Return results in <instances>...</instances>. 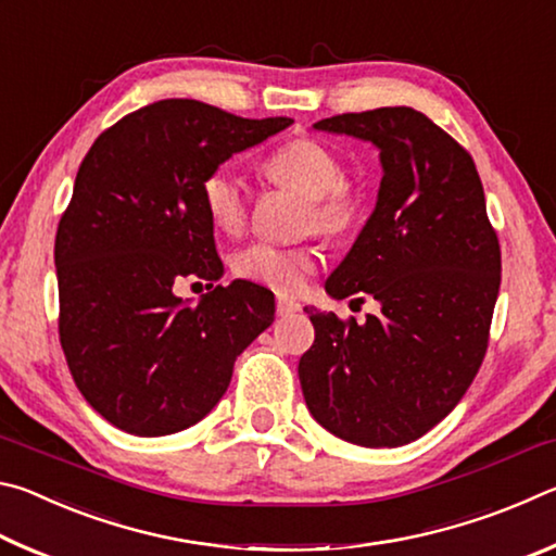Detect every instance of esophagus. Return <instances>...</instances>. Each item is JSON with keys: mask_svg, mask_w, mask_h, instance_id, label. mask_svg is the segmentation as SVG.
<instances>
[{"mask_svg": "<svg viewBox=\"0 0 556 556\" xmlns=\"http://www.w3.org/2000/svg\"><path fill=\"white\" fill-rule=\"evenodd\" d=\"M301 312V304L294 299H287V296H279L277 299V314L279 316H294Z\"/></svg>", "mask_w": 556, "mask_h": 556, "instance_id": "1", "label": "esophagus"}]
</instances>
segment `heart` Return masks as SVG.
I'll return each instance as SVG.
<instances>
[{
	"label": "heart",
	"mask_w": 556,
	"mask_h": 556,
	"mask_svg": "<svg viewBox=\"0 0 556 556\" xmlns=\"http://www.w3.org/2000/svg\"><path fill=\"white\" fill-rule=\"evenodd\" d=\"M271 184L306 199V228L326 238H345L365 215L363 191L343 178V164L331 149L314 139H294L271 152L262 164ZM203 208L215 228L235 235L248 220V191L228 168H215L203 178ZM318 267L314 248H281L252 242L232 257L235 275L279 294H299Z\"/></svg>",
	"instance_id": "heart-1"
}]
</instances>
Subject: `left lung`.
I'll use <instances>...</instances> for the list:
<instances>
[{"label":"left lung","mask_w":556,"mask_h":556,"mask_svg":"<svg viewBox=\"0 0 556 556\" xmlns=\"http://www.w3.org/2000/svg\"><path fill=\"white\" fill-rule=\"evenodd\" d=\"M314 129L380 152L370 218L326 291H365L380 304L365 324L304 308L316 328L301 355L306 407L357 446H404L464 397L481 368L501 289V244L488 223L470 154L412 108L348 112Z\"/></svg>","instance_id":"8db88e82"}]
</instances>
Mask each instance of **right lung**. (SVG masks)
<instances>
[{
    "mask_svg": "<svg viewBox=\"0 0 556 556\" xmlns=\"http://www.w3.org/2000/svg\"><path fill=\"white\" fill-rule=\"evenodd\" d=\"M199 100H159L96 139L55 232L61 345L83 397L135 437L199 425L238 355L275 321V294L248 279L199 301L181 279L218 281L203 178L287 129Z\"/></svg>",
    "mask_w": 556,
    "mask_h": 556,
    "instance_id": "1",
    "label": "right lung"
}]
</instances>
